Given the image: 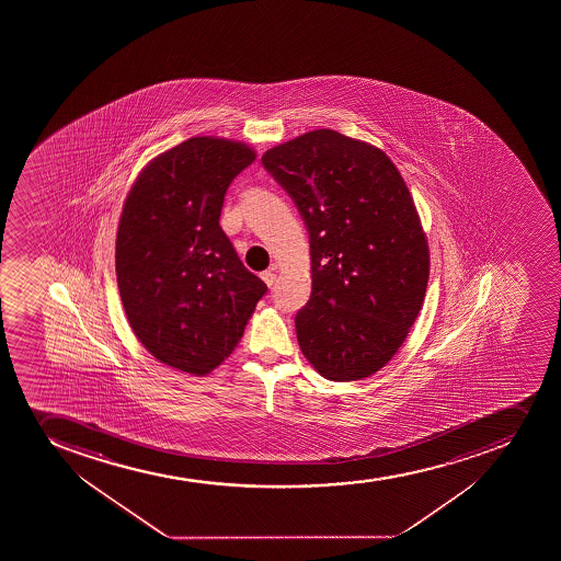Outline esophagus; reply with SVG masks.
<instances>
[{"instance_id": "34e87169", "label": "esophagus", "mask_w": 561, "mask_h": 561, "mask_svg": "<svg viewBox=\"0 0 561 561\" xmlns=\"http://www.w3.org/2000/svg\"><path fill=\"white\" fill-rule=\"evenodd\" d=\"M261 279L265 282L268 287L276 284V268H268V271L261 272Z\"/></svg>"}]
</instances>
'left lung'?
<instances>
[{
  "instance_id": "left-lung-1",
  "label": "left lung",
  "mask_w": 561,
  "mask_h": 561,
  "mask_svg": "<svg viewBox=\"0 0 561 561\" xmlns=\"http://www.w3.org/2000/svg\"><path fill=\"white\" fill-rule=\"evenodd\" d=\"M261 162L309 232L312 293L296 314L301 353L328 380L371 377L404 344L430 276L404 179L382 150L334 129L274 146Z\"/></svg>"
}]
</instances>
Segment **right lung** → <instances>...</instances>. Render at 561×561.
I'll use <instances>...</instances> for the list:
<instances>
[{"instance_id": "right-lung-1", "label": "right lung", "mask_w": 561, "mask_h": 561, "mask_svg": "<svg viewBox=\"0 0 561 561\" xmlns=\"http://www.w3.org/2000/svg\"><path fill=\"white\" fill-rule=\"evenodd\" d=\"M255 151L192 137L139 173L118 222L115 268L129 325L157 360L208 375L243 336L266 285L219 227L233 178Z\"/></svg>"}]
</instances>
